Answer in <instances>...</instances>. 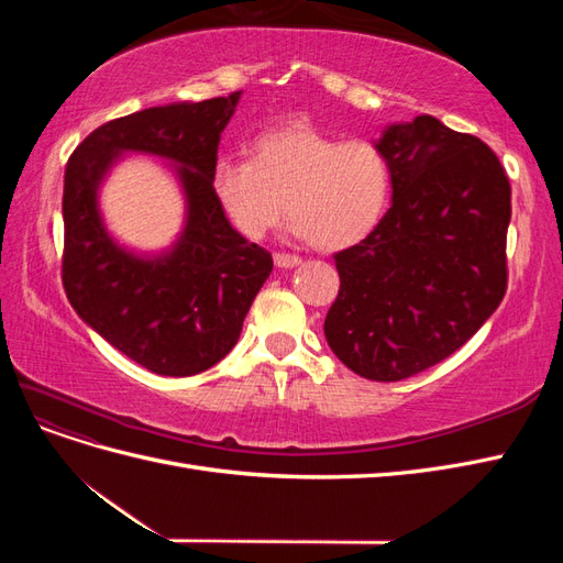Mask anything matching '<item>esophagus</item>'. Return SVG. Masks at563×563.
Returning a JSON list of instances; mask_svg holds the SVG:
<instances>
[{
    "label": "esophagus",
    "mask_w": 563,
    "mask_h": 563,
    "mask_svg": "<svg viewBox=\"0 0 563 563\" xmlns=\"http://www.w3.org/2000/svg\"><path fill=\"white\" fill-rule=\"evenodd\" d=\"M302 261L298 258V255H291V253H275V265L277 267H284V269H288V267H296V265H300Z\"/></svg>",
    "instance_id": "34e87169"
}]
</instances>
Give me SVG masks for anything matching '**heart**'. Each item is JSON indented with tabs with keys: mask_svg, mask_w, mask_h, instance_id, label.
<instances>
[{
	"mask_svg": "<svg viewBox=\"0 0 563 563\" xmlns=\"http://www.w3.org/2000/svg\"><path fill=\"white\" fill-rule=\"evenodd\" d=\"M211 187L246 240H263L286 211L296 236H310L321 251H340L376 230L391 176L371 143H340L310 124H288L255 135L251 159L220 157Z\"/></svg>",
	"mask_w": 563,
	"mask_h": 563,
	"instance_id": "1",
	"label": "heart"
}]
</instances>
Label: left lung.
<instances>
[{
  "label": "left lung",
  "mask_w": 563,
  "mask_h": 563,
  "mask_svg": "<svg viewBox=\"0 0 563 563\" xmlns=\"http://www.w3.org/2000/svg\"><path fill=\"white\" fill-rule=\"evenodd\" d=\"M376 150L391 207L333 255L340 291L323 333L356 376L397 383L444 362L498 310L512 187L486 143L430 114L389 124Z\"/></svg>",
  "instance_id": "8db88e82"
}]
</instances>
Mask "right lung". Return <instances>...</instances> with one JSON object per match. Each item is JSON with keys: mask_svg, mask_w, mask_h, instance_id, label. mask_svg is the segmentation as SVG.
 Wrapping results in <instances>:
<instances>
[{"mask_svg": "<svg viewBox=\"0 0 563 563\" xmlns=\"http://www.w3.org/2000/svg\"><path fill=\"white\" fill-rule=\"evenodd\" d=\"M240 96L112 119L89 133L65 166L67 300L112 347L159 376H195L223 360L272 272V255L230 225L211 187L220 133ZM126 151L174 163L181 183L186 225L162 254L122 247L99 213V185Z\"/></svg>", "mask_w": 563, "mask_h": 563, "instance_id": "obj_1", "label": "right lung"}]
</instances>
